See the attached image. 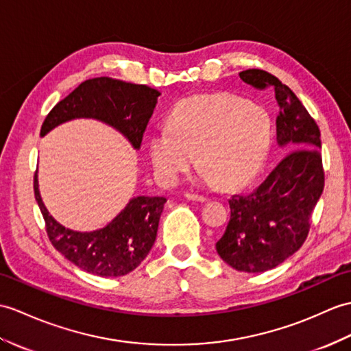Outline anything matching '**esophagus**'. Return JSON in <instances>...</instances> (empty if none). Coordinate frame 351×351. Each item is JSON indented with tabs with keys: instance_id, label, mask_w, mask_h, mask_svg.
<instances>
[{
	"instance_id": "1",
	"label": "esophagus",
	"mask_w": 351,
	"mask_h": 351,
	"mask_svg": "<svg viewBox=\"0 0 351 351\" xmlns=\"http://www.w3.org/2000/svg\"><path fill=\"white\" fill-rule=\"evenodd\" d=\"M184 197L186 200H193V202H206L208 199L205 195H200V194H193V193H185Z\"/></svg>"
}]
</instances>
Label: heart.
Segmentation results:
<instances>
[{"label": "heart", "mask_w": 351, "mask_h": 351, "mask_svg": "<svg viewBox=\"0 0 351 351\" xmlns=\"http://www.w3.org/2000/svg\"><path fill=\"white\" fill-rule=\"evenodd\" d=\"M272 119L262 104L230 93L197 94L169 113L149 137V160L161 184L173 185L197 154L203 181L238 189L262 170L272 145Z\"/></svg>", "instance_id": "1"}]
</instances>
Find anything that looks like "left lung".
<instances>
[{"mask_svg":"<svg viewBox=\"0 0 351 351\" xmlns=\"http://www.w3.org/2000/svg\"><path fill=\"white\" fill-rule=\"evenodd\" d=\"M254 88H271L278 103L276 143L289 152L248 194L229 200L230 219L215 243L218 256L239 272L274 269L302 247L309 218L324 189L320 130L291 89L271 73H239Z\"/></svg>","mask_w":351,"mask_h":351,"instance_id":"8db88e82","label":"left lung"}]
</instances>
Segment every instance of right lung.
<instances>
[{
	"label": "right lung",
	"instance_id": "1",
	"mask_svg": "<svg viewBox=\"0 0 351 351\" xmlns=\"http://www.w3.org/2000/svg\"><path fill=\"white\" fill-rule=\"evenodd\" d=\"M158 97L157 89L146 85L112 77L89 79L49 112L40 136L73 119H97L115 128L137 151ZM34 194L52 245L73 265L99 276L127 275L143 262L156 242L166 203L165 197L137 195L103 229L77 232L49 214L40 195L37 173Z\"/></svg>",
	"mask_w": 351,
	"mask_h": 351
}]
</instances>
